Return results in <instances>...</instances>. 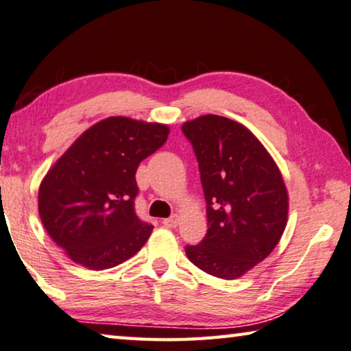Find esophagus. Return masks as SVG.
Here are the masks:
<instances>
[{"label":"esophagus","instance_id":"1","mask_svg":"<svg viewBox=\"0 0 351 351\" xmlns=\"http://www.w3.org/2000/svg\"><path fill=\"white\" fill-rule=\"evenodd\" d=\"M163 226H166V228H171V229L177 228V226H179V217H177V215H172L171 218L163 219Z\"/></svg>","mask_w":351,"mask_h":351}]
</instances>
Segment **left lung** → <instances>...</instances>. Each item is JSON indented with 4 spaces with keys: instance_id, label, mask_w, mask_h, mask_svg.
Segmentation results:
<instances>
[{
    "instance_id": "left-lung-1",
    "label": "left lung",
    "mask_w": 351,
    "mask_h": 351,
    "mask_svg": "<svg viewBox=\"0 0 351 351\" xmlns=\"http://www.w3.org/2000/svg\"><path fill=\"white\" fill-rule=\"evenodd\" d=\"M207 204V234L185 246L212 276L237 279L268 257L287 224L289 196L281 172L241 123L217 114L185 122Z\"/></svg>"
}]
</instances>
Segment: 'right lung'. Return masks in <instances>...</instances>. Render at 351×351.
Wrapping results in <instances>:
<instances>
[{"mask_svg": "<svg viewBox=\"0 0 351 351\" xmlns=\"http://www.w3.org/2000/svg\"><path fill=\"white\" fill-rule=\"evenodd\" d=\"M168 125L114 116L88 128L39 188V215L75 263L116 267L136 254L154 226L134 212L139 163L166 143Z\"/></svg>", "mask_w": 351, "mask_h": 351, "instance_id": "add662e5", "label": "right lung"}]
</instances>
